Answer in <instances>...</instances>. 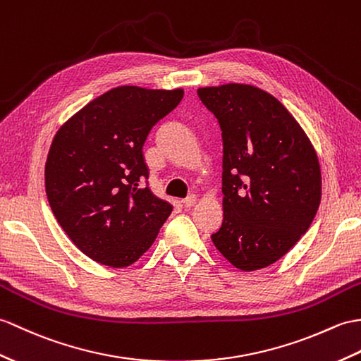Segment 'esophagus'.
<instances>
[{
  "label": "esophagus",
  "mask_w": 361,
  "mask_h": 361,
  "mask_svg": "<svg viewBox=\"0 0 361 361\" xmlns=\"http://www.w3.org/2000/svg\"><path fill=\"white\" fill-rule=\"evenodd\" d=\"M197 195L195 194H190L188 198H184L183 201H181V203H183V206L184 207H192V206H194L195 203H197Z\"/></svg>",
  "instance_id": "34e87169"
}]
</instances>
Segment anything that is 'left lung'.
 Here are the masks:
<instances>
[{
	"label": "left lung",
	"mask_w": 361,
	"mask_h": 361,
	"mask_svg": "<svg viewBox=\"0 0 361 361\" xmlns=\"http://www.w3.org/2000/svg\"><path fill=\"white\" fill-rule=\"evenodd\" d=\"M197 92L223 130V224L212 241L237 269H263L311 226L320 161L294 115L266 90L228 82Z\"/></svg>",
	"instance_id": "8db88e82"
}]
</instances>
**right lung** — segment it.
Segmentation results:
<instances>
[{
  "label": "right lung",
  "mask_w": 361,
  "mask_h": 361,
  "mask_svg": "<svg viewBox=\"0 0 361 361\" xmlns=\"http://www.w3.org/2000/svg\"><path fill=\"white\" fill-rule=\"evenodd\" d=\"M183 89L118 86L92 99L56 130L46 167L50 209L82 254L128 267L152 246L172 212L142 180L150 129L183 99Z\"/></svg>",
  "instance_id": "right-lung-1"
}]
</instances>
